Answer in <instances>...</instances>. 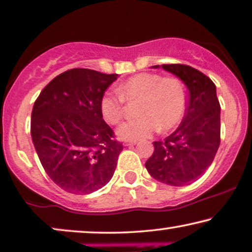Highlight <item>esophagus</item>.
I'll return each mask as SVG.
<instances>
[{
  "mask_svg": "<svg viewBox=\"0 0 252 252\" xmlns=\"http://www.w3.org/2000/svg\"><path fill=\"white\" fill-rule=\"evenodd\" d=\"M136 143H137L136 141H126L124 142V145H126V147H129V145H135Z\"/></svg>",
  "mask_w": 252,
  "mask_h": 252,
  "instance_id": "obj_1",
  "label": "esophagus"
}]
</instances>
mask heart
Returning <instances> with one entry per match:
<instances>
[{
    "label": "heart",
    "instance_id": "b5f03b06",
    "mask_svg": "<svg viewBox=\"0 0 252 252\" xmlns=\"http://www.w3.org/2000/svg\"><path fill=\"white\" fill-rule=\"evenodd\" d=\"M117 92L107 93L101 99V113L109 124H118L126 116L124 101L141 99L137 109L141 117L117 129L122 139L137 141L149 137L158 129H171L180 122L187 108V87L177 77L139 74L121 84Z\"/></svg>",
    "mask_w": 252,
    "mask_h": 252
}]
</instances>
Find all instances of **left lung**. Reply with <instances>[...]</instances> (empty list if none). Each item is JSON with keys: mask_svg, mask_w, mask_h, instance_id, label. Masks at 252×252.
Instances as JSON below:
<instances>
[{"mask_svg": "<svg viewBox=\"0 0 252 252\" xmlns=\"http://www.w3.org/2000/svg\"><path fill=\"white\" fill-rule=\"evenodd\" d=\"M162 68L186 84V114L171 135L154 142V154L145 168L156 181L183 187L198 180L216 156L220 143V105L216 86L203 72L186 64H163Z\"/></svg>", "mask_w": 252, "mask_h": 252, "instance_id": "obj_1", "label": "left lung"}]
</instances>
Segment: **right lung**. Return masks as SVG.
Segmentation results:
<instances>
[{
  "mask_svg": "<svg viewBox=\"0 0 252 252\" xmlns=\"http://www.w3.org/2000/svg\"><path fill=\"white\" fill-rule=\"evenodd\" d=\"M117 74L75 68L45 86L32 113V143L48 176L83 195L113 177L123 145L103 120L101 99Z\"/></svg>",
  "mask_w": 252,
  "mask_h": 252,
  "instance_id": "1",
  "label": "right lung"
}]
</instances>
